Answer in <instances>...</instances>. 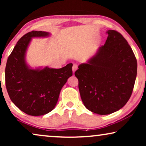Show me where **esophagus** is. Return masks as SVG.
Masks as SVG:
<instances>
[{"mask_svg":"<svg viewBox=\"0 0 146 146\" xmlns=\"http://www.w3.org/2000/svg\"><path fill=\"white\" fill-rule=\"evenodd\" d=\"M77 69H78V66H77V64H73V66H72V71H73V73H74L75 71Z\"/></svg>","mask_w":146,"mask_h":146,"instance_id":"1","label":"esophagus"}]
</instances>
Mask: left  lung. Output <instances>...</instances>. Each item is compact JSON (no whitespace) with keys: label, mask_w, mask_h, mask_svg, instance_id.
<instances>
[{"label":"left lung","mask_w":146,"mask_h":146,"mask_svg":"<svg viewBox=\"0 0 146 146\" xmlns=\"http://www.w3.org/2000/svg\"><path fill=\"white\" fill-rule=\"evenodd\" d=\"M104 45L74 74L84 105L100 115L113 113L129 100L137 75V60L118 32L109 30Z\"/></svg>","instance_id":"obj_1"}]
</instances>
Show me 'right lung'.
Segmentation results:
<instances>
[{
  "label": "right lung",
  "instance_id": "1",
  "mask_svg": "<svg viewBox=\"0 0 146 146\" xmlns=\"http://www.w3.org/2000/svg\"><path fill=\"white\" fill-rule=\"evenodd\" d=\"M44 31H32L18 41L7 60L6 87L16 106L28 115H42L54 108L62 88L72 76V64L59 69H33L26 62V54L33 38L47 37Z\"/></svg>",
  "mask_w": 146,
  "mask_h": 146
}]
</instances>
